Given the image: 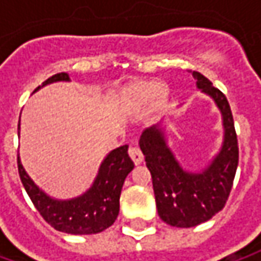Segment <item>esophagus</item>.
Here are the masks:
<instances>
[{
  "instance_id": "esophagus-1",
  "label": "esophagus",
  "mask_w": 261,
  "mask_h": 261,
  "mask_svg": "<svg viewBox=\"0 0 261 261\" xmlns=\"http://www.w3.org/2000/svg\"><path fill=\"white\" fill-rule=\"evenodd\" d=\"M128 154H130L131 161L136 165H140L143 162V153L139 147H130Z\"/></svg>"
}]
</instances>
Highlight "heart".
<instances>
[{
	"label": "heart",
	"instance_id": "1",
	"mask_svg": "<svg viewBox=\"0 0 261 261\" xmlns=\"http://www.w3.org/2000/svg\"><path fill=\"white\" fill-rule=\"evenodd\" d=\"M127 100L131 107L134 108H143L153 96V105L156 108H162L164 103L166 102L168 92L162 86L154 85V83H137V85L131 86L130 89L125 93Z\"/></svg>",
	"mask_w": 261,
	"mask_h": 261
}]
</instances>
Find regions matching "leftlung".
<instances>
[{"instance_id":"left-lung-1","label":"left lung","mask_w":261,"mask_h":261,"mask_svg":"<svg viewBox=\"0 0 261 261\" xmlns=\"http://www.w3.org/2000/svg\"><path fill=\"white\" fill-rule=\"evenodd\" d=\"M197 87L215 99L223 117L225 140L219 154L203 172L184 171L165 143L158 127L146 128L140 149L152 175L156 207L161 219L171 226L191 228L212 219L225 207L238 166V140L226 96L203 74L193 71Z\"/></svg>"}]
</instances>
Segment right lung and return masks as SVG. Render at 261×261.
<instances>
[{
    "label": "right lung",
    "instance_id": "obj_1",
    "mask_svg": "<svg viewBox=\"0 0 261 261\" xmlns=\"http://www.w3.org/2000/svg\"><path fill=\"white\" fill-rule=\"evenodd\" d=\"M67 73H58L43 82L49 85L54 82H68ZM40 87V86H39ZM36 87V90L39 89ZM18 175L26 188L29 197L40 216L54 229L65 233L87 235L102 232L109 228L118 216L119 196L125 176L131 172L134 164L128 156V146L124 144L112 150L100 165L95 184L82 197L58 201L48 197L43 191L35 186L29 178L17 156Z\"/></svg>",
    "mask_w": 261,
    "mask_h": 261
}]
</instances>
